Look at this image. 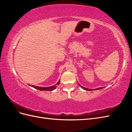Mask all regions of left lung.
<instances>
[{"mask_svg":"<svg viewBox=\"0 0 132 132\" xmlns=\"http://www.w3.org/2000/svg\"><path fill=\"white\" fill-rule=\"evenodd\" d=\"M79 86H80V87H81L83 89H84V90H87V91H91V90H93V89H87V88H85V87H82V86H81L80 85H79ZM102 89V87H100V88H97V89H95V90H97V89Z\"/></svg>","mask_w":132,"mask_h":132,"instance_id":"8db88e82","label":"left lung"}]
</instances>
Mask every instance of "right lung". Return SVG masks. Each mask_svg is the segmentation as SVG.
Returning a JSON list of instances; mask_svg holds the SVG:
<instances>
[{
    "mask_svg": "<svg viewBox=\"0 0 132 132\" xmlns=\"http://www.w3.org/2000/svg\"><path fill=\"white\" fill-rule=\"evenodd\" d=\"M59 82H60V81H58V82L57 84L56 85H59ZM30 86H31L32 87H34V88L36 89H37L39 90H42V91H52L56 88L57 86V85H54V86L48 87H38V86H36L31 85Z\"/></svg>",
    "mask_w": 132,
    "mask_h": 132,
    "instance_id": "right-lung-1",
    "label": "right lung"
}]
</instances>
